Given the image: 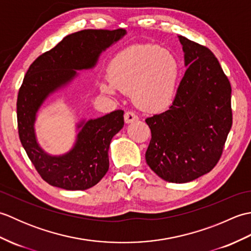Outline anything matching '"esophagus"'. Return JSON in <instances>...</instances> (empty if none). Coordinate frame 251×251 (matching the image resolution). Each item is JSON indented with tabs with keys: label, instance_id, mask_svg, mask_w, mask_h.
<instances>
[{
	"label": "esophagus",
	"instance_id": "esophagus-1",
	"mask_svg": "<svg viewBox=\"0 0 251 251\" xmlns=\"http://www.w3.org/2000/svg\"><path fill=\"white\" fill-rule=\"evenodd\" d=\"M124 120H125L126 124H129V123L138 121V116L135 114V112L127 111L124 115Z\"/></svg>",
	"mask_w": 251,
	"mask_h": 251
}]
</instances>
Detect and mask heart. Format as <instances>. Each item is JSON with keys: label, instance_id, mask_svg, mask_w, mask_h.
Returning <instances> with one entry per match:
<instances>
[{"label": "heart", "instance_id": "heart-1", "mask_svg": "<svg viewBox=\"0 0 251 251\" xmlns=\"http://www.w3.org/2000/svg\"><path fill=\"white\" fill-rule=\"evenodd\" d=\"M109 83H101L103 93L114 87L131 98L139 108L158 111L172 101L179 77V63L167 50L152 44L130 46L117 54L109 67Z\"/></svg>", "mask_w": 251, "mask_h": 251}]
</instances>
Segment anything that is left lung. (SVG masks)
Here are the masks:
<instances>
[{"mask_svg":"<svg viewBox=\"0 0 251 251\" xmlns=\"http://www.w3.org/2000/svg\"><path fill=\"white\" fill-rule=\"evenodd\" d=\"M178 37L188 69L169 109L146 120L152 135L146 161L165 181L185 183L219 162L232 127V88L210 50Z\"/></svg>","mask_w":251,"mask_h":251,"instance_id":"obj_1","label":"left lung"}]
</instances>
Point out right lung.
Listing matches in <instances>:
<instances>
[{"label":"right lung","mask_w":251,"mask_h":251,"mask_svg":"<svg viewBox=\"0 0 251 251\" xmlns=\"http://www.w3.org/2000/svg\"><path fill=\"white\" fill-rule=\"evenodd\" d=\"M126 34V30H82L67 35L54 49L37 57L26 71L17 98L19 138L37 173L47 183L65 190H87L109 169L112 138L124 126V111L82 121L75 143L62 155H50L37 142L36 113L44 101L77 76L93 69L99 56Z\"/></svg>","instance_id":"add662e5"}]
</instances>
